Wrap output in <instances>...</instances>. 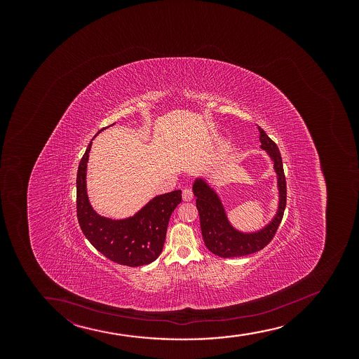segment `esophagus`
<instances>
[{
	"label": "esophagus",
	"mask_w": 359,
	"mask_h": 359,
	"mask_svg": "<svg viewBox=\"0 0 359 359\" xmlns=\"http://www.w3.org/2000/svg\"><path fill=\"white\" fill-rule=\"evenodd\" d=\"M182 198H183V201H191L193 198H194L193 190L190 189V188H184L183 191H182Z\"/></svg>",
	"instance_id": "1"
}]
</instances>
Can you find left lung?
<instances>
[{
    "label": "left lung",
    "instance_id": "obj_1",
    "mask_svg": "<svg viewBox=\"0 0 359 359\" xmlns=\"http://www.w3.org/2000/svg\"><path fill=\"white\" fill-rule=\"evenodd\" d=\"M261 149L268 153L274 164L278 178L279 206L276 215L266 226L255 232H242L231 225L222 200L203 178H196L193 186L196 207L200 215V226L205 245L210 252L220 257L249 255L264 249L276 235L286 207V181L283 159L276 142L259 127Z\"/></svg>",
    "mask_w": 359,
    "mask_h": 359
}]
</instances>
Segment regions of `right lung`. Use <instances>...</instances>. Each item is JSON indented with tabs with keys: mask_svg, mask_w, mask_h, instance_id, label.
<instances>
[{
	"mask_svg": "<svg viewBox=\"0 0 359 359\" xmlns=\"http://www.w3.org/2000/svg\"><path fill=\"white\" fill-rule=\"evenodd\" d=\"M92 140L80 161L76 175L79 225L90 243L112 262L129 267L151 264L163 250L170 217L181 203L182 191L173 190L158 195L127 219L115 220L99 215L92 208L86 189L87 161Z\"/></svg>",
	"mask_w": 359,
	"mask_h": 359,
	"instance_id": "add662e5",
	"label": "right lung"
}]
</instances>
